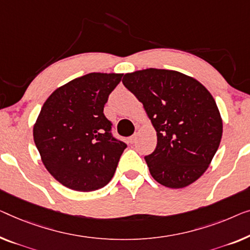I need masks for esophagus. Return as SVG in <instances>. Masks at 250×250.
Returning <instances> with one entry per match:
<instances>
[{
    "label": "esophagus",
    "instance_id": "obj_1",
    "mask_svg": "<svg viewBox=\"0 0 250 250\" xmlns=\"http://www.w3.org/2000/svg\"><path fill=\"white\" fill-rule=\"evenodd\" d=\"M136 137H137V134H136V133L133 134L132 136L128 137V142H129V143H134V142H135V141H136Z\"/></svg>",
    "mask_w": 250,
    "mask_h": 250
}]
</instances>
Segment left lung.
I'll list each match as a JSON object with an SVG mask.
<instances>
[{
  "label": "left lung",
  "instance_id": "left-lung-1",
  "mask_svg": "<svg viewBox=\"0 0 250 250\" xmlns=\"http://www.w3.org/2000/svg\"><path fill=\"white\" fill-rule=\"evenodd\" d=\"M123 84L143 104L158 143L144 157L159 184L183 188L208 169L222 137L215 100L197 80L176 71L146 68L127 73Z\"/></svg>",
  "mask_w": 250,
  "mask_h": 250
}]
</instances>
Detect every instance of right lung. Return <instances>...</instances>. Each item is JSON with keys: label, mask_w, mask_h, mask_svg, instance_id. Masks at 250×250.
I'll list each match as a JSON object with an SVG mask.
<instances>
[{"label": "right lung", "mask_w": 250, "mask_h": 250, "mask_svg": "<svg viewBox=\"0 0 250 250\" xmlns=\"http://www.w3.org/2000/svg\"><path fill=\"white\" fill-rule=\"evenodd\" d=\"M123 74L89 73L56 89L34 126V140L46 169L71 189L106 186L127 146L111 132L104 114Z\"/></svg>", "instance_id": "right-lung-1"}]
</instances>
